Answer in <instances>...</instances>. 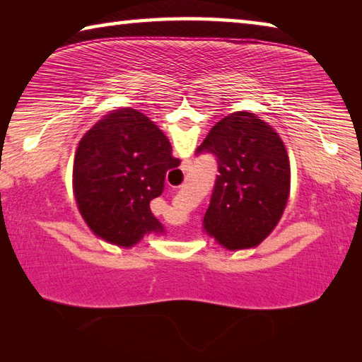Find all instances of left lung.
Wrapping results in <instances>:
<instances>
[{"instance_id": "obj_1", "label": "left lung", "mask_w": 362, "mask_h": 362, "mask_svg": "<svg viewBox=\"0 0 362 362\" xmlns=\"http://www.w3.org/2000/svg\"><path fill=\"white\" fill-rule=\"evenodd\" d=\"M212 153L218 175L203 226L230 250L255 247L278 225L291 192L289 156L272 126L249 112L220 119L196 148Z\"/></svg>"}]
</instances>
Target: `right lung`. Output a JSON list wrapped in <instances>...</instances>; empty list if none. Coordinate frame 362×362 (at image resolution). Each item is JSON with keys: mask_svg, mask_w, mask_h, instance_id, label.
<instances>
[{"mask_svg": "<svg viewBox=\"0 0 362 362\" xmlns=\"http://www.w3.org/2000/svg\"><path fill=\"white\" fill-rule=\"evenodd\" d=\"M179 164L169 139L139 110L105 115L79 140L73 163V192L84 222L122 247L164 231L150 201L163 193L166 173Z\"/></svg>", "mask_w": 362, "mask_h": 362, "instance_id": "right-lung-1", "label": "right lung"}]
</instances>
